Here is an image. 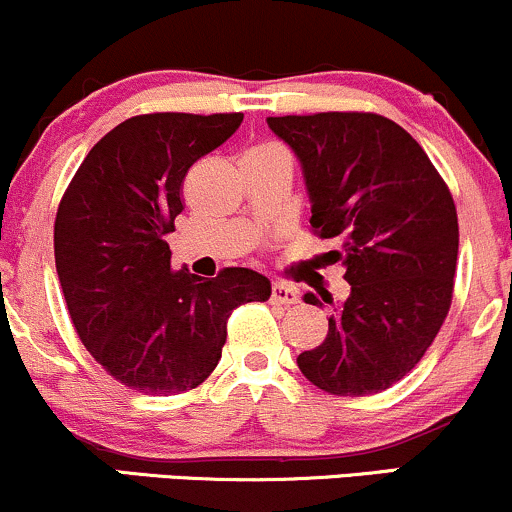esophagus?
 <instances>
[{
    "instance_id": "34e87169",
    "label": "esophagus",
    "mask_w": 512,
    "mask_h": 512,
    "mask_svg": "<svg viewBox=\"0 0 512 512\" xmlns=\"http://www.w3.org/2000/svg\"><path fill=\"white\" fill-rule=\"evenodd\" d=\"M272 303L293 305V303H298V293L289 284H274L272 286Z\"/></svg>"
}]
</instances>
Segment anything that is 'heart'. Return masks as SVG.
Masks as SVG:
<instances>
[{
    "label": "heart",
    "mask_w": 512,
    "mask_h": 512,
    "mask_svg": "<svg viewBox=\"0 0 512 512\" xmlns=\"http://www.w3.org/2000/svg\"><path fill=\"white\" fill-rule=\"evenodd\" d=\"M269 149H276V146H260V149H255V151H269Z\"/></svg>",
    "instance_id": "b5f03b06"
}]
</instances>
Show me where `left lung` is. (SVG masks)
I'll return each mask as SVG.
<instances>
[{"label": "left lung", "instance_id": "1", "mask_svg": "<svg viewBox=\"0 0 512 512\" xmlns=\"http://www.w3.org/2000/svg\"><path fill=\"white\" fill-rule=\"evenodd\" d=\"M303 168L310 226L339 250L351 293L308 291L330 305L325 342L298 356L310 383L363 397L402 380L433 344L452 301L457 211L426 151L407 129L373 113L267 117Z\"/></svg>", "mask_w": 512, "mask_h": 512}]
</instances>
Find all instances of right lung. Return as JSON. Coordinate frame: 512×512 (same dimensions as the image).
<instances>
[{"label":"right lung","instance_id":"add662e5","mask_svg":"<svg viewBox=\"0 0 512 512\" xmlns=\"http://www.w3.org/2000/svg\"><path fill=\"white\" fill-rule=\"evenodd\" d=\"M243 113H154L120 122L88 151L55 219V264L81 342L132 390L180 395L209 378L233 308L267 301V276L228 267L173 272L166 236L187 170Z\"/></svg>","mask_w":512,"mask_h":512}]
</instances>
